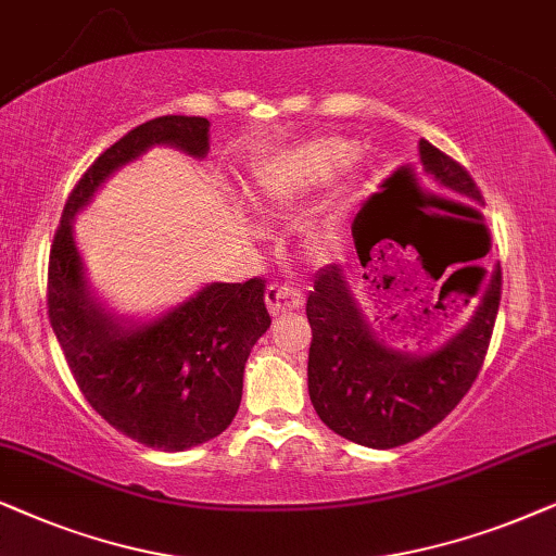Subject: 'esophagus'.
Listing matches in <instances>:
<instances>
[{
  "mask_svg": "<svg viewBox=\"0 0 556 556\" xmlns=\"http://www.w3.org/2000/svg\"><path fill=\"white\" fill-rule=\"evenodd\" d=\"M302 302H305V294H302L298 287L292 285L266 287V307H269L271 315H285L290 313V309H300Z\"/></svg>",
  "mask_w": 556,
  "mask_h": 556,
  "instance_id": "1",
  "label": "esophagus"
}]
</instances>
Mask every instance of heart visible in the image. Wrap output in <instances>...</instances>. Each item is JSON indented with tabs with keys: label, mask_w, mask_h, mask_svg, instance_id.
Returning <instances> with one entry per match:
<instances>
[{
	"label": "heart",
	"mask_w": 556,
	"mask_h": 556,
	"mask_svg": "<svg viewBox=\"0 0 556 556\" xmlns=\"http://www.w3.org/2000/svg\"><path fill=\"white\" fill-rule=\"evenodd\" d=\"M351 157V144L340 139H323V142L302 147L292 157H287L282 165L271 167L269 173L258 177L256 190L264 201H282L294 192H305L317 185H325L345 160ZM338 233V216H323L315 224H309L305 233V243L313 254H323L332 247Z\"/></svg>",
	"instance_id": "heart-1"
}]
</instances>
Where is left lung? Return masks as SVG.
I'll list each match as a JSON object with an SVG mask.
<instances>
[{
    "label": "left lung",
    "mask_w": 556,
    "mask_h": 556,
    "mask_svg": "<svg viewBox=\"0 0 556 556\" xmlns=\"http://www.w3.org/2000/svg\"><path fill=\"white\" fill-rule=\"evenodd\" d=\"M419 157L429 180L440 188L483 201L468 169L427 139L419 142ZM406 177L419 185L417 175ZM445 266L432 271V277L440 279ZM476 292L470 290V294ZM498 305L501 269H495L476 317L457 336L432 353H399L374 336L355 305L343 266H325L307 298V320L313 328L307 389L317 417L340 438L376 450L421 438L460 404L478 379Z\"/></svg>",
    "instance_id": "left-lung-1"
}]
</instances>
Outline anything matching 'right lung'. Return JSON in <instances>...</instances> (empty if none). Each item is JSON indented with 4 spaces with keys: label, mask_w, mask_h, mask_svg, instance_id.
<instances>
[{
    "label": "right lung",
    "mask_w": 556,
    "mask_h": 556,
    "mask_svg": "<svg viewBox=\"0 0 556 556\" xmlns=\"http://www.w3.org/2000/svg\"><path fill=\"white\" fill-rule=\"evenodd\" d=\"M208 118L157 116L109 147L71 190L48 262V317L86 402L127 438L180 453L218 438L241 404L243 366L271 325L264 279L213 282L157 320L124 328L93 300L73 216L152 144L205 157Z\"/></svg>",
    "instance_id": "add662e5"
}]
</instances>
